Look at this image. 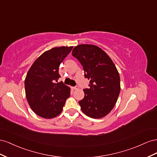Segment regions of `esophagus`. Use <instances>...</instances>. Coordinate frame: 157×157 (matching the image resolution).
<instances>
[{
    "label": "esophagus",
    "mask_w": 157,
    "mask_h": 157,
    "mask_svg": "<svg viewBox=\"0 0 157 157\" xmlns=\"http://www.w3.org/2000/svg\"><path fill=\"white\" fill-rule=\"evenodd\" d=\"M71 88H72V89H74V90H75V89H78L79 88V87H78V86H75V87H71Z\"/></svg>",
    "instance_id": "obj_1"
}]
</instances>
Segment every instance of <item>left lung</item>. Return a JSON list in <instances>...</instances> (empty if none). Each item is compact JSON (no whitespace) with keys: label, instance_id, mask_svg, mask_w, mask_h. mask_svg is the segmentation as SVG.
<instances>
[{"label":"left lung","instance_id":"obj_1","mask_svg":"<svg viewBox=\"0 0 157 157\" xmlns=\"http://www.w3.org/2000/svg\"><path fill=\"white\" fill-rule=\"evenodd\" d=\"M71 55L81 63L84 76L90 79L79 101L83 113L92 118H101L114 108L120 92V79L113 60L102 49L93 44H79Z\"/></svg>","mask_w":157,"mask_h":157}]
</instances>
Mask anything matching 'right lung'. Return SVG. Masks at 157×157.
<instances>
[{"instance_id":"add662e5","label":"right lung","mask_w":157,"mask_h":157,"mask_svg":"<svg viewBox=\"0 0 157 157\" xmlns=\"http://www.w3.org/2000/svg\"><path fill=\"white\" fill-rule=\"evenodd\" d=\"M73 47H55L43 53L31 66L25 79L27 100L34 113L44 118L59 115L70 88L63 82L56 83L60 78L59 66Z\"/></svg>"}]
</instances>
